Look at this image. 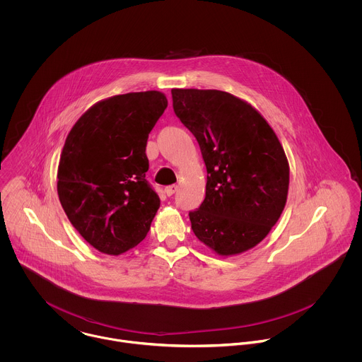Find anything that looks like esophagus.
Wrapping results in <instances>:
<instances>
[{
  "label": "esophagus",
  "mask_w": 362,
  "mask_h": 362,
  "mask_svg": "<svg viewBox=\"0 0 362 362\" xmlns=\"http://www.w3.org/2000/svg\"><path fill=\"white\" fill-rule=\"evenodd\" d=\"M177 189H178L177 185H168V187L164 188V194H165L167 197H171V195H174V194L177 192Z\"/></svg>",
  "instance_id": "esophagus-1"
}]
</instances>
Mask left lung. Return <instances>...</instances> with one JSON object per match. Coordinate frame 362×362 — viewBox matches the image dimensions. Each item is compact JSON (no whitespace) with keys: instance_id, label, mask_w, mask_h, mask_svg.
I'll use <instances>...</instances> for the list:
<instances>
[{"instance_id":"1","label":"left lung","mask_w":362,"mask_h":362,"mask_svg":"<svg viewBox=\"0 0 362 362\" xmlns=\"http://www.w3.org/2000/svg\"><path fill=\"white\" fill-rule=\"evenodd\" d=\"M171 95L206 164L205 201L189 211L194 234L221 257L254 248L287 201L290 167L280 141L259 111L227 92L173 89Z\"/></svg>"}]
</instances>
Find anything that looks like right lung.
<instances>
[{
    "instance_id": "1",
    "label": "right lung",
    "mask_w": 362,
    "mask_h": 362,
    "mask_svg": "<svg viewBox=\"0 0 362 362\" xmlns=\"http://www.w3.org/2000/svg\"><path fill=\"white\" fill-rule=\"evenodd\" d=\"M165 107L157 90L112 96L92 105L65 139L58 198L71 224L103 254L136 247L160 207L146 181V144Z\"/></svg>"
}]
</instances>
